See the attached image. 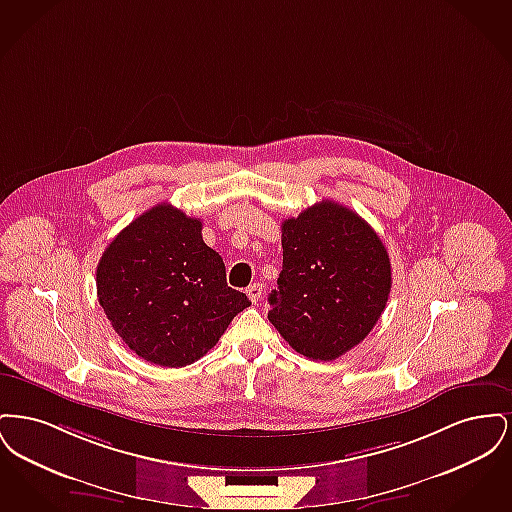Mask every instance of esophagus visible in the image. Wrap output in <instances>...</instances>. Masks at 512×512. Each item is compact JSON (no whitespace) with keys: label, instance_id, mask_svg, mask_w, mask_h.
<instances>
[{"label":"esophagus","instance_id":"esophagus-1","mask_svg":"<svg viewBox=\"0 0 512 512\" xmlns=\"http://www.w3.org/2000/svg\"><path fill=\"white\" fill-rule=\"evenodd\" d=\"M247 295H249L251 303H259L261 297H263V284H251L247 288Z\"/></svg>","mask_w":512,"mask_h":512}]
</instances>
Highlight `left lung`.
<instances>
[{
    "mask_svg": "<svg viewBox=\"0 0 512 512\" xmlns=\"http://www.w3.org/2000/svg\"><path fill=\"white\" fill-rule=\"evenodd\" d=\"M390 290V255L355 211L322 199L282 222V272L268 320L297 353L334 361L359 345Z\"/></svg>",
    "mask_w": 512,
    "mask_h": 512,
    "instance_id": "1",
    "label": "left lung"
}]
</instances>
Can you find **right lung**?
<instances>
[{
	"label": "right lung",
	"mask_w": 512,
	"mask_h": 512,
	"mask_svg": "<svg viewBox=\"0 0 512 512\" xmlns=\"http://www.w3.org/2000/svg\"><path fill=\"white\" fill-rule=\"evenodd\" d=\"M201 228V220L159 203L121 230L99 259V305L147 363L192 365L251 305L228 288L222 257L203 242Z\"/></svg>",
	"instance_id": "right-lung-1"
}]
</instances>
